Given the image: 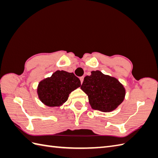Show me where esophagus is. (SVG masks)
Returning <instances> with one entry per match:
<instances>
[{
    "label": "esophagus",
    "mask_w": 158,
    "mask_h": 158,
    "mask_svg": "<svg viewBox=\"0 0 158 158\" xmlns=\"http://www.w3.org/2000/svg\"><path fill=\"white\" fill-rule=\"evenodd\" d=\"M80 81H81V83H83V79H84V77H80Z\"/></svg>",
    "instance_id": "34e87169"
}]
</instances>
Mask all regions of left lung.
Segmentation results:
<instances>
[{"mask_svg":"<svg viewBox=\"0 0 158 158\" xmlns=\"http://www.w3.org/2000/svg\"><path fill=\"white\" fill-rule=\"evenodd\" d=\"M81 89L88 95L92 108L102 112L115 110L126 95V89L118 80L100 70L92 71L91 75L85 77Z\"/></svg>","mask_w":158,"mask_h":158,"instance_id":"1","label":"left lung"}]
</instances>
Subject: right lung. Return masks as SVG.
Listing matches in <instances>:
<instances>
[{
  "instance_id": "right-lung-1",
  "label": "right lung",
  "mask_w": 158,
  "mask_h": 158,
  "mask_svg": "<svg viewBox=\"0 0 158 158\" xmlns=\"http://www.w3.org/2000/svg\"><path fill=\"white\" fill-rule=\"evenodd\" d=\"M80 86L81 81L73 73L57 70L39 82L37 94L45 105L60 106L68 100L70 94Z\"/></svg>"
}]
</instances>
